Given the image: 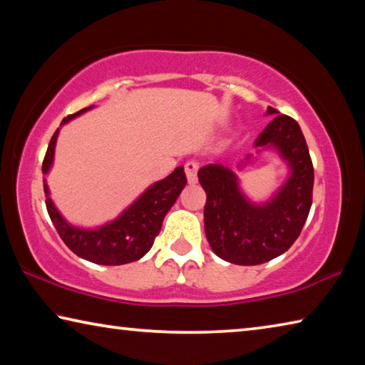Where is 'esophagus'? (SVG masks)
I'll list each match as a JSON object with an SVG mask.
<instances>
[{
    "mask_svg": "<svg viewBox=\"0 0 365 365\" xmlns=\"http://www.w3.org/2000/svg\"><path fill=\"white\" fill-rule=\"evenodd\" d=\"M197 169H200V164L196 160H188L185 164V174H187L188 183H196L197 182Z\"/></svg>",
    "mask_w": 365,
    "mask_h": 365,
    "instance_id": "34e87169",
    "label": "esophagus"
}]
</instances>
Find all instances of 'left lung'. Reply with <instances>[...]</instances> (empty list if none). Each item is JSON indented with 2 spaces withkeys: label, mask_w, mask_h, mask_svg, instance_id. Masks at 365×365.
<instances>
[{
  "label": "left lung",
  "mask_w": 365,
  "mask_h": 365,
  "mask_svg": "<svg viewBox=\"0 0 365 365\" xmlns=\"http://www.w3.org/2000/svg\"><path fill=\"white\" fill-rule=\"evenodd\" d=\"M256 148H274L289 165L288 180L269 202L252 205L240 190L238 178L222 164L197 170L206 191L205 232L212 251L238 265L264 264L289 250L311 211L314 168L298 122L274 108Z\"/></svg>",
  "instance_id": "8db88e82"
}]
</instances>
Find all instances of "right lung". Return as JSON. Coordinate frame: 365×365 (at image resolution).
Here are the masks:
<instances>
[{
    "label": "right lung",
    "mask_w": 365,
    "mask_h": 365,
    "mask_svg": "<svg viewBox=\"0 0 365 365\" xmlns=\"http://www.w3.org/2000/svg\"><path fill=\"white\" fill-rule=\"evenodd\" d=\"M90 108L64 117L61 125H64ZM58 133L59 128L49 140L41 165L43 174H48L53 165ZM185 185H187V177H185L183 168H177L164 180L151 185L119 217L98 228H78L66 222L49 197L46 182L43 183V188H45L49 219L56 227L59 237L63 238L67 248L76 252L78 257L86 259L90 262L101 265H122L138 261L151 250L154 238L158 237L160 227H163L165 214L174 206Z\"/></svg>",
    "instance_id": "obj_1"
}]
</instances>
